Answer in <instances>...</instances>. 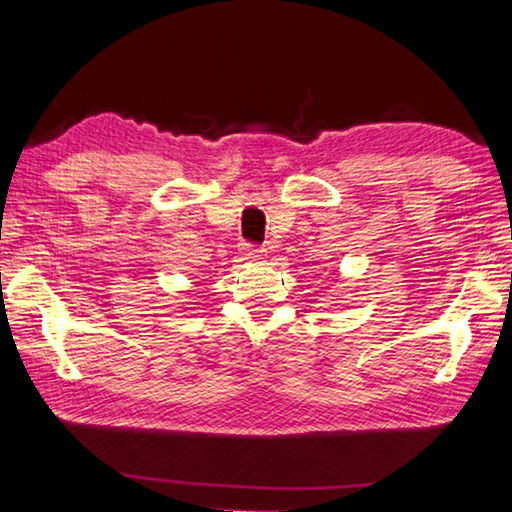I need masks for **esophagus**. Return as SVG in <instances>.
Returning <instances> with one entry per match:
<instances>
[{"instance_id":"1","label":"esophagus","mask_w":512,"mask_h":512,"mask_svg":"<svg viewBox=\"0 0 512 512\" xmlns=\"http://www.w3.org/2000/svg\"><path fill=\"white\" fill-rule=\"evenodd\" d=\"M241 257L244 259H250V262H257V259H262L264 257V250L259 248V246H255V244H246L241 246Z\"/></svg>"}]
</instances>
